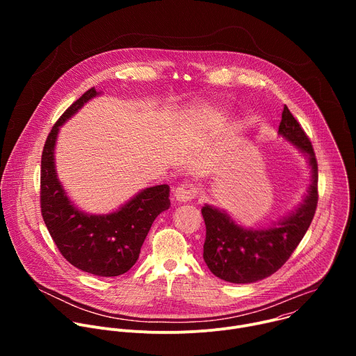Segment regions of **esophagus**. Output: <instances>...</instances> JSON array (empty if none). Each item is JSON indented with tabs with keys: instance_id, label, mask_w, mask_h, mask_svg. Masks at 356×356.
Segmentation results:
<instances>
[{
	"instance_id": "1",
	"label": "esophagus",
	"mask_w": 356,
	"mask_h": 356,
	"mask_svg": "<svg viewBox=\"0 0 356 356\" xmlns=\"http://www.w3.org/2000/svg\"><path fill=\"white\" fill-rule=\"evenodd\" d=\"M197 195V188L190 184V183H184V184H180L176 190H175V198L176 201L179 202H187V201H191L193 198H195Z\"/></svg>"
}]
</instances>
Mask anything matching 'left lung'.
Here are the masks:
<instances>
[{"label": "left lung", "instance_id": "left-lung-1", "mask_svg": "<svg viewBox=\"0 0 356 356\" xmlns=\"http://www.w3.org/2000/svg\"><path fill=\"white\" fill-rule=\"evenodd\" d=\"M298 149L310 169V184L300 204L266 228L238 224L225 210L204 204L206 222L202 258L209 269L229 283H255L279 270L307 232L318 201V168L314 150L306 132L284 106L277 132Z\"/></svg>", "mask_w": 356, "mask_h": 356}]
</instances>
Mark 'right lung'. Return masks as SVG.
Instances as JSON below:
<instances>
[{
    "label": "right lung",
    "instance_id": "add662e5",
    "mask_svg": "<svg viewBox=\"0 0 356 356\" xmlns=\"http://www.w3.org/2000/svg\"><path fill=\"white\" fill-rule=\"evenodd\" d=\"M101 92L86 91L50 131L40 163V209L47 231L74 268L103 277L128 272L139 258L155 218L170 207L169 186L146 187L108 214H88L67 195L58 177L55 149L60 127Z\"/></svg>",
    "mask_w": 356,
    "mask_h": 356
}]
</instances>
